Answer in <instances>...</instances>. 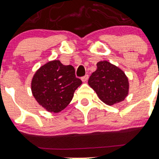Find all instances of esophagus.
Masks as SVG:
<instances>
[{
  "label": "esophagus",
  "instance_id": "34e87169",
  "mask_svg": "<svg viewBox=\"0 0 159 159\" xmlns=\"http://www.w3.org/2000/svg\"><path fill=\"white\" fill-rule=\"evenodd\" d=\"M81 80L83 83H85V82H87L88 80H89V75H85V76H83V77L81 78Z\"/></svg>",
  "mask_w": 159,
  "mask_h": 159
}]
</instances>
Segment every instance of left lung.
Returning a JSON list of instances; mask_svg holds the SVG:
<instances>
[{
    "instance_id": "obj_1",
    "label": "left lung",
    "mask_w": 159,
    "mask_h": 159,
    "mask_svg": "<svg viewBox=\"0 0 159 159\" xmlns=\"http://www.w3.org/2000/svg\"><path fill=\"white\" fill-rule=\"evenodd\" d=\"M97 69L89 80L99 99L107 105L123 101L128 94L129 82L125 72L107 61L97 64Z\"/></svg>"
}]
</instances>
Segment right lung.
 Returning a JSON list of instances; mask_svg holds the SVG:
<instances>
[{"label":"right lung","instance_id":"obj_1","mask_svg":"<svg viewBox=\"0 0 159 159\" xmlns=\"http://www.w3.org/2000/svg\"><path fill=\"white\" fill-rule=\"evenodd\" d=\"M81 84V80L76 77L73 66L53 60L35 72L31 86L39 105L48 112L59 113L68 106Z\"/></svg>","mask_w":159,"mask_h":159}]
</instances>
